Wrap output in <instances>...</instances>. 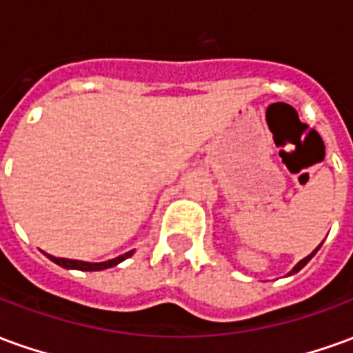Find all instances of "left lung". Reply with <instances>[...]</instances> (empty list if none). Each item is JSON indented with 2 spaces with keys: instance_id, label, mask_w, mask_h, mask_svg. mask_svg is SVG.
<instances>
[{
  "instance_id": "8db88e82",
  "label": "left lung",
  "mask_w": 353,
  "mask_h": 353,
  "mask_svg": "<svg viewBox=\"0 0 353 353\" xmlns=\"http://www.w3.org/2000/svg\"><path fill=\"white\" fill-rule=\"evenodd\" d=\"M316 252H318V250H316ZM316 252L310 253V255H308V257H304L303 261H299V263H296L295 268H293V270H291V272H289V274H295V272H299V270H301V268H303V266L306 265V263H308V261H310L312 257H314V255H316Z\"/></svg>"
}]
</instances>
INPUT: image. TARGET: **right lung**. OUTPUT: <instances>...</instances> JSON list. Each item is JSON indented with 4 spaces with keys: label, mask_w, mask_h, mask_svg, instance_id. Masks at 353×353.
Listing matches in <instances>:
<instances>
[{
    "label": "right lung",
    "mask_w": 353,
    "mask_h": 353,
    "mask_svg": "<svg viewBox=\"0 0 353 353\" xmlns=\"http://www.w3.org/2000/svg\"><path fill=\"white\" fill-rule=\"evenodd\" d=\"M132 252L124 253L121 257H115V259L105 261V263H85V261H73V259H62V257H52L49 255V259L57 265L64 266V268H73V270H85V272H92V270H103V268H111V266L119 265L121 261H124L126 257H130Z\"/></svg>",
    "instance_id": "right-lung-1"
}]
</instances>
